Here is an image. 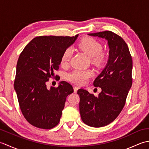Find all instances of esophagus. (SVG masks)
Masks as SVG:
<instances>
[{"label": "esophagus", "mask_w": 149, "mask_h": 149, "mask_svg": "<svg viewBox=\"0 0 149 149\" xmlns=\"http://www.w3.org/2000/svg\"><path fill=\"white\" fill-rule=\"evenodd\" d=\"M79 89V88L77 87V86H74V93H77V90Z\"/></svg>", "instance_id": "34e87169"}]
</instances>
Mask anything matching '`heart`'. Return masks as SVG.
Returning a JSON list of instances; mask_svg holds the SVG:
<instances>
[{
	"label": "heart",
	"instance_id": "obj_1",
	"mask_svg": "<svg viewBox=\"0 0 149 149\" xmlns=\"http://www.w3.org/2000/svg\"><path fill=\"white\" fill-rule=\"evenodd\" d=\"M78 47L81 50L90 57L94 64L97 66H102L106 63L107 54L102 50V45L97 40L91 37H84L79 43ZM72 55V49L70 48L66 49L62 54L61 65L62 66L67 65L71 59ZM93 75V72L91 70H75L68 74V80L74 84L82 85L86 83Z\"/></svg>",
	"mask_w": 149,
	"mask_h": 149
}]
</instances>
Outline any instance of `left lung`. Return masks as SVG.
Masks as SVG:
<instances>
[{"instance_id": "8db88e82", "label": "left lung", "mask_w": 149, "mask_h": 149, "mask_svg": "<svg viewBox=\"0 0 149 149\" xmlns=\"http://www.w3.org/2000/svg\"><path fill=\"white\" fill-rule=\"evenodd\" d=\"M88 35L105 38L109 48L106 67L93 82L94 86L102 89L99 96L83 89L77 91L83 122L101 127L113 122L125 106L132 83V60L127 43L118 34L105 31Z\"/></svg>"}]
</instances>
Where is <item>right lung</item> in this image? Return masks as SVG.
Listing matches in <instances>:
<instances>
[{
    "label": "right lung",
    "instance_id": "add662e5",
    "mask_svg": "<svg viewBox=\"0 0 149 149\" xmlns=\"http://www.w3.org/2000/svg\"><path fill=\"white\" fill-rule=\"evenodd\" d=\"M74 36H42L34 38L19 56L14 88L24 118L34 127L50 129L58 124L66 97L74 92L70 84L47 88L49 78H58L63 53L76 40Z\"/></svg>",
    "mask_w": 149,
    "mask_h": 149
}]
</instances>
